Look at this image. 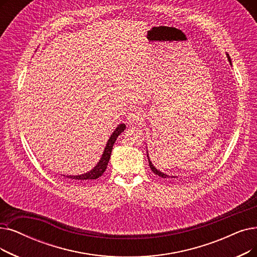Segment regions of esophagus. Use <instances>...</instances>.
I'll return each instance as SVG.
<instances>
[{
    "instance_id": "obj_1",
    "label": "esophagus",
    "mask_w": 257,
    "mask_h": 257,
    "mask_svg": "<svg viewBox=\"0 0 257 257\" xmlns=\"http://www.w3.org/2000/svg\"><path fill=\"white\" fill-rule=\"evenodd\" d=\"M143 113L141 112V111L139 110H136L133 111V112H130L128 114V121L131 122V124H139V122H141L143 120Z\"/></svg>"
}]
</instances>
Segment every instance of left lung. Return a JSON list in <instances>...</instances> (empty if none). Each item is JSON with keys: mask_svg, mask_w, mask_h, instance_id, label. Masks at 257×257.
<instances>
[{"mask_svg": "<svg viewBox=\"0 0 257 257\" xmlns=\"http://www.w3.org/2000/svg\"><path fill=\"white\" fill-rule=\"evenodd\" d=\"M227 57H228V60H229V62H230V64H231V59H230V57H229V54H227ZM147 158H148V161H149V166H150V169L153 171V173H155L156 175H159V176H161V177H163V178H173V177H176V176H170V175H168V174H165V173L161 172L160 170L156 169L155 167L153 166V164L151 163L150 159H149L148 151H147Z\"/></svg>", "mask_w": 257, "mask_h": 257, "instance_id": "8db88e82", "label": "left lung"}]
</instances>
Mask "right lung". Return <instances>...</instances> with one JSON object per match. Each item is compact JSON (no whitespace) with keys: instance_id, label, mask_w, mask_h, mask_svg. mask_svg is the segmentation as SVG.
Here are the masks:
<instances>
[{"instance_id":"1","label":"right lung","mask_w":257,"mask_h":257,"mask_svg":"<svg viewBox=\"0 0 257 257\" xmlns=\"http://www.w3.org/2000/svg\"><path fill=\"white\" fill-rule=\"evenodd\" d=\"M126 129V125L125 124H119L116 129L112 132V135L109 138L107 144H106V147L105 150L103 152V155L101 160L97 163V165L94 167L92 170H90L87 173L81 174V175H64L67 178H70V180H76V181H90V180H96L97 177L102 176L103 173L105 172L109 160H110V155H111V151H112V147L113 145L117 139V137L120 135V133Z\"/></svg>"}]
</instances>
